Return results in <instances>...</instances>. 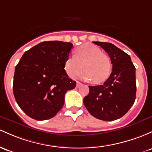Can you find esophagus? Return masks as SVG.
I'll return each instance as SVG.
<instances>
[{"label":"esophagus","instance_id":"obj_1","mask_svg":"<svg viewBox=\"0 0 152 152\" xmlns=\"http://www.w3.org/2000/svg\"><path fill=\"white\" fill-rule=\"evenodd\" d=\"M81 86H82V84L81 82H79V81H76V87L79 88Z\"/></svg>","mask_w":152,"mask_h":152}]
</instances>
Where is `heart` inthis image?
Wrapping results in <instances>:
<instances>
[{
  "mask_svg": "<svg viewBox=\"0 0 152 152\" xmlns=\"http://www.w3.org/2000/svg\"><path fill=\"white\" fill-rule=\"evenodd\" d=\"M65 70L70 77L77 76L82 70L83 79L94 84H101L110 76L111 62L100 48L91 44L79 47L75 51L74 57H68L64 65Z\"/></svg>",
  "mask_w": 152,
  "mask_h": 152,
  "instance_id": "b5f03b06",
  "label": "heart"
}]
</instances>
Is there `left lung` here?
Here are the masks:
<instances>
[{
  "instance_id": "1",
  "label": "left lung",
  "mask_w": 152,
  "mask_h": 152,
  "mask_svg": "<svg viewBox=\"0 0 152 152\" xmlns=\"http://www.w3.org/2000/svg\"><path fill=\"white\" fill-rule=\"evenodd\" d=\"M104 49L110 58L113 69L102 85L89 86L84 104L97 119L112 121L123 117L136 99V68L131 57L109 42H93Z\"/></svg>"
}]
</instances>
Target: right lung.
<instances>
[{"label":"right lung","mask_w":152,"mask_h":152,"mask_svg":"<svg viewBox=\"0 0 152 152\" xmlns=\"http://www.w3.org/2000/svg\"><path fill=\"white\" fill-rule=\"evenodd\" d=\"M73 44L61 41L39 43L26 51L15 68L13 91L21 110L37 121L53 118L65 94L76 87L64 69Z\"/></svg>","instance_id":"add662e5"}]
</instances>
